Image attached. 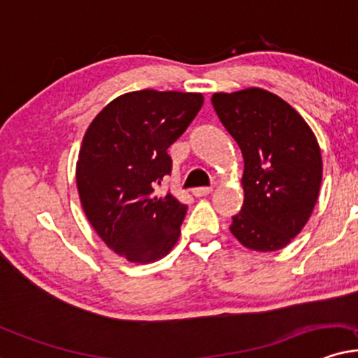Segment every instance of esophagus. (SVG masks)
<instances>
[{
    "mask_svg": "<svg viewBox=\"0 0 358 358\" xmlns=\"http://www.w3.org/2000/svg\"><path fill=\"white\" fill-rule=\"evenodd\" d=\"M213 192V187H196L192 189V194L196 197H204V196H209V194Z\"/></svg>",
    "mask_w": 358,
    "mask_h": 358,
    "instance_id": "esophagus-1",
    "label": "esophagus"
}]
</instances>
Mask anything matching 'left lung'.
Wrapping results in <instances>:
<instances>
[{"mask_svg":"<svg viewBox=\"0 0 358 358\" xmlns=\"http://www.w3.org/2000/svg\"><path fill=\"white\" fill-rule=\"evenodd\" d=\"M213 106L244 157V204L231 232L257 252L285 247L314 210L322 184V154L303 117L260 87L215 92Z\"/></svg>","mask_w":358,"mask_h":358,"instance_id":"left-lung-1","label":"left lung"}]
</instances>
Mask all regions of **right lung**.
<instances>
[{"instance_id":"right-lung-1","label":"right lung","mask_w":358,"mask_h":358,"mask_svg":"<svg viewBox=\"0 0 358 358\" xmlns=\"http://www.w3.org/2000/svg\"><path fill=\"white\" fill-rule=\"evenodd\" d=\"M201 92L143 90L111 101L87 127L76 164L85 214L104 244L129 262L162 259L187 206L156 192L171 174L169 145L202 108Z\"/></svg>"}]
</instances>
